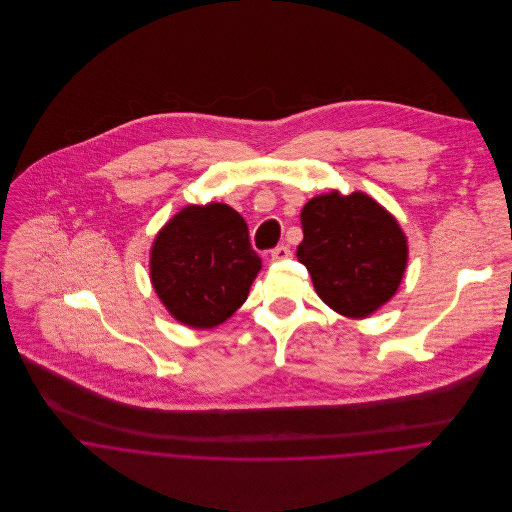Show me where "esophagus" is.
<instances>
[{"mask_svg":"<svg viewBox=\"0 0 512 512\" xmlns=\"http://www.w3.org/2000/svg\"><path fill=\"white\" fill-rule=\"evenodd\" d=\"M292 256V250L288 248V246H276L274 250H272V260L274 262H282V260H288Z\"/></svg>","mask_w":512,"mask_h":512,"instance_id":"34e87169","label":"esophagus"}]
</instances>
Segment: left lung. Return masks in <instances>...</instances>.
I'll return each instance as SVG.
<instances>
[{
    "mask_svg": "<svg viewBox=\"0 0 512 512\" xmlns=\"http://www.w3.org/2000/svg\"><path fill=\"white\" fill-rule=\"evenodd\" d=\"M301 228L297 260L333 311L363 319L398 290L408 242L398 220L372 197L359 191L313 197L301 211Z\"/></svg>",
    "mask_w": 512,
    "mask_h": 512,
    "instance_id": "1",
    "label": "left lung"
}]
</instances>
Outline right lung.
<instances>
[{
  "mask_svg": "<svg viewBox=\"0 0 512 512\" xmlns=\"http://www.w3.org/2000/svg\"><path fill=\"white\" fill-rule=\"evenodd\" d=\"M262 268L244 219L224 203L189 205L153 240L149 276L167 311L193 329L224 323Z\"/></svg>",
  "mask_w": 512,
  "mask_h": 512,
  "instance_id": "right-lung-1",
  "label": "right lung"
}]
</instances>
